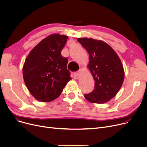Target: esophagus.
Returning <instances> with one entry per match:
<instances>
[{"instance_id": "1", "label": "esophagus", "mask_w": 147, "mask_h": 147, "mask_svg": "<svg viewBox=\"0 0 147 147\" xmlns=\"http://www.w3.org/2000/svg\"><path fill=\"white\" fill-rule=\"evenodd\" d=\"M80 75H81V71H80V70L78 71V72L74 73V78H75L76 79H78L80 78Z\"/></svg>"}]
</instances>
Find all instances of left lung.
<instances>
[{
  "mask_svg": "<svg viewBox=\"0 0 147 147\" xmlns=\"http://www.w3.org/2000/svg\"><path fill=\"white\" fill-rule=\"evenodd\" d=\"M78 41L89 55L87 65L95 80L94 90L84 95L91 103L104 104L117 95L125 79L121 61L107 43L92 38H78Z\"/></svg>",
  "mask_w": 147,
  "mask_h": 147,
  "instance_id": "left-lung-1",
  "label": "left lung"
}]
</instances>
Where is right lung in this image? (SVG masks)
<instances>
[{
	"label": "right lung",
	"instance_id": "obj_1",
	"mask_svg": "<svg viewBox=\"0 0 147 147\" xmlns=\"http://www.w3.org/2000/svg\"><path fill=\"white\" fill-rule=\"evenodd\" d=\"M68 37L52 34L30 51L22 68V76L30 93L38 101L51 102L62 93L71 80L68 59L61 55Z\"/></svg>",
	"mask_w": 147,
	"mask_h": 147
}]
</instances>
